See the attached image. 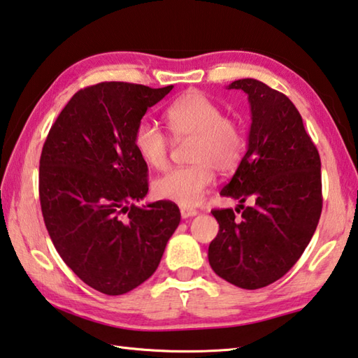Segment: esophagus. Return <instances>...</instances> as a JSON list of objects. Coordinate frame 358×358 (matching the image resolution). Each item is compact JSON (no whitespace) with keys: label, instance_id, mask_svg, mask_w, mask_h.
Segmentation results:
<instances>
[{"label":"esophagus","instance_id":"obj_1","mask_svg":"<svg viewBox=\"0 0 358 358\" xmlns=\"http://www.w3.org/2000/svg\"><path fill=\"white\" fill-rule=\"evenodd\" d=\"M180 213H181V217L187 219V217H192L197 214V210H194V208H186V206H181L180 208Z\"/></svg>","mask_w":358,"mask_h":358}]
</instances>
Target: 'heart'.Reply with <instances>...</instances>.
<instances>
[{"instance_id":"obj_1","label":"heart","mask_w":358,"mask_h":358,"mask_svg":"<svg viewBox=\"0 0 358 358\" xmlns=\"http://www.w3.org/2000/svg\"><path fill=\"white\" fill-rule=\"evenodd\" d=\"M169 131L177 141L191 139L187 159L153 181L155 196L181 206H196L214 178L235 172L245 152V134L238 120L222 115L220 108L199 90L181 95L164 114ZM133 145L148 167L162 171L169 161V141L153 123L142 120L134 128Z\"/></svg>"}]
</instances>
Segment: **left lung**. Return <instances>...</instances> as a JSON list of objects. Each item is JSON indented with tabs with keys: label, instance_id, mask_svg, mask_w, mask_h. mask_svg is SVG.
<instances>
[{
	"label": "left lung",
	"instance_id": "1",
	"mask_svg": "<svg viewBox=\"0 0 358 358\" xmlns=\"http://www.w3.org/2000/svg\"><path fill=\"white\" fill-rule=\"evenodd\" d=\"M227 87L247 94L252 123L241 164L220 191L239 200L241 216L230 208L211 211L219 233L208 259L224 280L258 289L287 274L313 236L322 210L321 159L287 95L253 78Z\"/></svg>",
	"mask_w": 358,
	"mask_h": 358
}]
</instances>
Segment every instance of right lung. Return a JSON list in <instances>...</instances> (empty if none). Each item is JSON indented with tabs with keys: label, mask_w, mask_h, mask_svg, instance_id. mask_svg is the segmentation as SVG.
I'll return each mask as SVG.
<instances>
[{
	"label": "right lung",
	"mask_w": 358,
	"mask_h": 358,
	"mask_svg": "<svg viewBox=\"0 0 358 358\" xmlns=\"http://www.w3.org/2000/svg\"><path fill=\"white\" fill-rule=\"evenodd\" d=\"M172 89L111 81L78 90L43 144L38 196L48 235L64 263L103 294H125L152 277L180 224L173 201L134 205L148 192L134 128Z\"/></svg>",
	"instance_id": "add662e5"
}]
</instances>
